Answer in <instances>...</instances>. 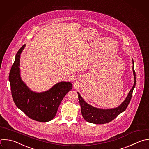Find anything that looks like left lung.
I'll use <instances>...</instances> for the list:
<instances>
[{
  "label": "left lung",
  "instance_id": "obj_1",
  "mask_svg": "<svg viewBox=\"0 0 149 149\" xmlns=\"http://www.w3.org/2000/svg\"><path fill=\"white\" fill-rule=\"evenodd\" d=\"M133 73L134 75V84L132 89L123 102L118 107L112 109H100L93 107L87 104L77 92L79 101L81 106V114L83 118L87 122L95 124H104L109 122L116 118L120 113L125 111L128 106L132 96V93L136 85V73L134 67L133 66Z\"/></svg>",
  "mask_w": 149,
  "mask_h": 149
}]
</instances>
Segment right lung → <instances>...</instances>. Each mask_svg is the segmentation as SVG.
<instances>
[{"label": "right lung", "mask_w": 149, "mask_h": 149, "mask_svg": "<svg viewBox=\"0 0 149 149\" xmlns=\"http://www.w3.org/2000/svg\"><path fill=\"white\" fill-rule=\"evenodd\" d=\"M25 47L26 45H23L16 54L9 73L12 97L18 108L30 118L38 122H48L55 116L62 100L72 90V84L70 82L61 81L44 92L31 91L20 76V54Z\"/></svg>", "instance_id": "add662e5"}]
</instances>
